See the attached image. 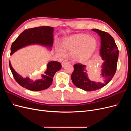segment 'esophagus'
Masks as SVG:
<instances>
[{"instance_id":"1","label":"esophagus","mask_w":131,"mask_h":131,"mask_svg":"<svg viewBox=\"0 0 131 131\" xmlns=\"http://www.w3.org/2000/svg\"><path fill=\"white\" fill-rule=\"evenodd\" d=\"M69 62L68 61L64 60L62 63V67H64L67 64H69Z\"/></svg>"}]
</instances>
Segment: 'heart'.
I'll return each instance as SVG.
<instances>
[{
	"label": "heart",
	"instance_id": "obj_1",
	"mask_svg": "<svg viewBox=\"0 0 131 131\" xmlns=\"http://www.w3.org/2000/svg\"><path fill=\"white\" fill-rule=\"evenodd\" d=\"M98 42L96 38L85 33L75 34L64 38L62 46H56L57 52L64 56L66 52H70L71 59L76 62H84L96 52Z\"/></svg>",
	"mask_w": 131,
	"mask_h": 131
}]
</instances>
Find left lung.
Here are the masks:
<instances>
[{"label": "left lung", "mask_w": 131, "mask_h": 131, "mask_svg": "<svg viewBox=\"0 0 131 131\" xmlns=\"http://www.w3.org/2000/svg\"><path fill=\"white\" fill-rule=\"evenodd\" d=\"M92 30L101 37L100 54L104 61L98 80H90L86 70V66L81 63L74 65V72L71 76L75 86L86 91H96L108 84L115 74L118 57V48L114 38L105 31L97 29Z\"/></svg>", "instance_id": "1"}]
</instances>
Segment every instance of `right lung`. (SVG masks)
I'll return each mask as SVG.
<instances>
[{
	"label": "right lung",
	"instance_id": "1",
	"mask_svg": "<svg viewBox=\"0 0 131 131\" xmlns=\"http://www.w3.org/2000/svg\"><path fill=\"white\" fill-rule=\"evenodd\" d=\"M53 28L48 26L35 27L26 29L19 34L12 43L11 53L26 46L39 45L51 49L53 42ZM9 66L15 80L23 88L33 91H39L47 89L52 84L53 78L57 72L61 69V64L57 61L49 62L46 70L41 74L40 79L33 81L28 77L23 78L14 69L9 61Z\"/></svg>",
	"mask_w": 131,
	"mask_h": 131
}]
</instances>
